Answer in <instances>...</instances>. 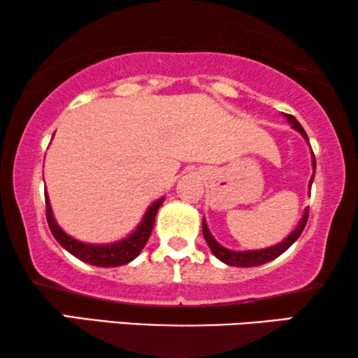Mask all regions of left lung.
Returning <instances> with one entry per match:
<instances>
[{
    "label": "left lung",
    "instance_id": "8db88e82",
    "mask_svg": "<svg viewBox=\"0 0 358 358\" xmlns=\"http://www.w3.org/2000/svg\"><path fill=\"white\" fill-rule=\"evenodd\" d=\"M285 117H287V120L292 124L293 129H295L296 131H300V134L303 135V138L308 141V135H306V131L303 130V127H301L300 122H298L293 115L285 114ZM313 168L316 169L315 156H313ZM313 179H315V174L311 176L310 187H311V184H313ZM306 222H308V208H306L305 215H303L300 224H298V227L295 228V231H293L292 234H288V238L283 239L282 243L275 244V246H271V248H266V249H259V251H229V249L223 248L222 244H218L217 241H215V238L212 236V234H210L208 227H207V223H205V220L202 222V231H203L205 241H207L208 248L212 249V252L215 254V257L220 259V261H222V262L228 264V266H236V267H256V266H262V264L271 262L275 257L280 256V254L285 252L287 249L290 248L292 244L295 243L298 238H300V234L303 233V229H305Z\"/></svg>",
    "mask_w": 358,
    "mask_h": 358
}]
</instances>
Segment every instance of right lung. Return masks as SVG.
<instances>
[{"instance_id": "obj_1", "label": "right lung", "mask_w": 358, "mask_h": 358, "mask_svg": "<svg viewBox=\"0 0 358 358\" xmlns=\"http://www.w3.org/2000/svg\"><path fill=\"white\" fill-rule=\"evenodd\" d=\"M163 200L164 199L156 200V202L146 210L145 217L138 224V228H136L130 236H127L125 239H122V241H117L112 244H87L68 236V234L58 227L55 218H53L50 200H48V197L45 195L47 222H48V228H50V231L53 236H55L57 241L60 243V246L65 248L68 252L80 259V261L91 264V266H97V267H117L134 261V259L141 252V249L145 248L151 231H153L155 217L156 213H158Z\"/></svg>"}]
</instances>
